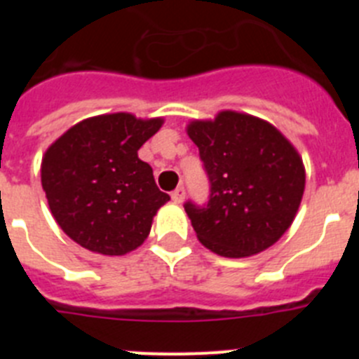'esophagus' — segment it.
Instances as JSON below:
<instances>
[{"instance_id": "esophagus-1", "label": "esophagus", "mask_w": 359, "mask_h": 359, "mask_svg": "<svg viewBox=\"0 0 359 359\" xmlns=\"http://www.w3.org/2000/svg\"><path fill=\"white\" fill-rule=\"evenodd\" d=\"M170 198H172V201L177 203V205H180V203H183V199H185V189H183V187H177Z\"/></svg>"}]
</instances>
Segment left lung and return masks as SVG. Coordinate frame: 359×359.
Returning <instances> with one entry per match:
<instances>
[{
    "label": "left lung",
    "instance_id": "8db88e82",
    "mask_svg": "<svg viewBox=\"0 0 359 359\" xmlns=\"http://www.w3.org/2000/svg\"><path fill=\"white\" fill-rule=\"evenodd\" d=\"M199 149L210 196L185 212L205 248L221 257H250L277 243L293 223L306 187L297 149L266 120L221 111L187 126Z\"/></svg>",
    "mask_w": 359,
    "mask_h": 359
}]
</instances>
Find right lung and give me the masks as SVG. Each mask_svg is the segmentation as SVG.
I'll list each match as a JSON object with an SVG mask.
<instances>
[{
    "label": "right lung",
    "mask_w": 359,
    "mask_h": 359,
    "mask_svg": "<svg viewBox=\"0 0 359 359\" xmlns=\"http://www.w3.org/2000/svg\"><path fill=\"white\" fill-rule=\"evenodd\" d=\"M161 123L131 113L91 116L46 149L41 183L48 207L82 248L126 255L147 239L152 217L170 198L156 187L138 149Z\"/></svg>",
    "instance_id": "right-lung-1"
}]
</instances>
